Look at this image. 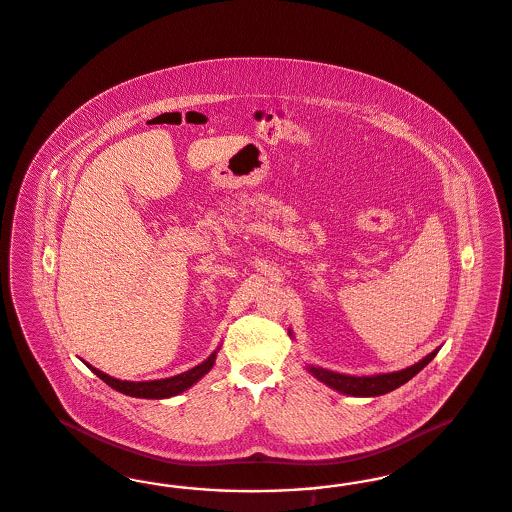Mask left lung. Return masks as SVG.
Wrapping results in <instances>:
<instances>
[{"instance_id":"1","label":"left lung","mask_w":512,"mask_h":512,"mask_svg":"<svg viewBox=\"0 0 512 512\" xmlns=\"http://www.w3.org/2000/svg\"><path fill=\"white\" fill-rule=\"evenodd\" d=\"M437 353H439V348L433 350L429 355H425L422 361L414 363L412 367H406L403 371L386 372V374L350 376V374L327 371V369L314 367V365H308V372H312V376H316L319 382H323L325 386L336 389L340 393H346L352 397H378V395H384L393 389L401 388L408 380H412L425 365H429V361Z\"/></svg>"}]
</instances>
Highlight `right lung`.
<instances>
[{
  "mask_svg": "<svg viewBox=\"0 0 512 512\" xmlns=\"http://www.w3.org/2000/svg\"><path fill=\"white\" fill-rule=\"evenodd\" d=\"M215 355L213 352L206 361H202L200 365H196L193 369L187 372H181L172 378H162V380H149V382H128V380H117L113 376H109L106 372L98 371L94 367H89L90 371L94 372L100 380H104L109 388L117 389L124 395L130 397H140V399H166V397H174L183 393L185 389L194 386L204 374L212 371L213 363H215Z\"/></svg>",
  "mask_w": 512,
  "mask_h": 512,
  "instance_id": "right-lung-1",
  "label": "right lung"
}]
</instances>
